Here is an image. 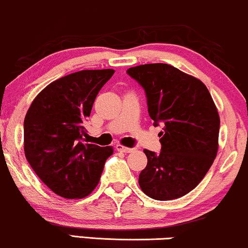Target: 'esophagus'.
I'll return each mask as SVG.
<instances>
[{
    "instance_id": "obj_1",
    "label": "esophagus",
    "mask_w": 248,
    "mask_h": 248,
    "mask_svg": "<svg viewBox=\"0 0 248 248\" xmlns=\"http://www.w3.org/2000/svg\"><path fill=\"white\" fill-rule=\"evenodd\" d=\"M116 150L120 151V153H124V154H129V153H133V151H135V148H127V147H124V145L121 144H116Z\"/></svg>"
}]
</instances>
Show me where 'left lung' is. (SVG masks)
Wrapping results in <instances>:
<instances>
[{"mask_svg": "<svg viewBox=\"0 0 248 248\" xmlns=\"http://www.w3.org/2000/svg\"><path fill=\"white\" fill-rule=\"evenodd\" d=\"M127 74L144 89L155 126L164 124L160 153L144 150L148 164L140 173V187L158 201L181 198L198 186L216 158V105L201 80L170 64H141Z\"/></svg>", "mask_w": 248, "mask_h": 248, "instance_id": "1", "label": "left lung"}]
</instances>
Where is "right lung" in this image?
<instances>
[{
	"label": "right lung",
	"mask_w": 248,
	"mask_h": 248,
	"mask_svg": "<svg viewBox=\"0 0 248 248\" xmlns=\"http://www.w3.org/2000/svg\"><path fill=\"white\" fill-rule=\"evenodd\" d=\"M113 69L80 70L48 84L32 101L24 120V151L35 174L65 199L95 188L112 147L83 142L84 122Z\"/></svg>",
	"instance_id": "right-lung-1"
}]
</instances>
